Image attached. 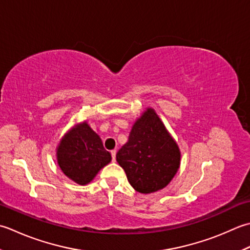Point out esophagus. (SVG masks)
I'll list each match as a JSON object with an SVG mask.
<instances>
[{
    "mask_svg": "<svg viewBox=\"0 0 250 250\" xmlns=\"http://www.w3.org/2000/svg\"><path fill=\"white\" fill-rule=\"evenodd\" d=\"M111 155H112V161L115 162V155H116V151H115V150H112V151H111Z\"/></svg>",
    "mask_w": 250,
    "mask_h": 250,
    "instance_id": "esophagus-1",
    "label": "esophagus"
}]
</instances>
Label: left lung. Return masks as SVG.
<instances>
[{"label":"left lung","mask_w":250,"mask_h":250,"mask_svg":"<svg viewBox=\"0 0 250 250\" xmlns=\"http://www.w3.org/2000/svg\"><path fill=\"white\" fill-rule=\"evenodd\" d=\"M180 150L155 113L147 108L135 122L128 141L116 153L130 186L144 194L171 181L180 166Z\"/></svg>","instance_id":"left-lung-1"}]
</instances>
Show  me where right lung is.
<instances>
[{
	"label": "right lung",
	"instance_id": "obj_1",
	"mask_svg": "<svg viewBox=\"0 0 250 250\" xmlns=\"http://www.w3.org/2000/svg\"><path fill=\"white\" fill-rule=\"evenodd\" d=\"M100 137L84 122L67 132L57 147V162L63 174L84 186L111 162Z\"/></svg>",
	"mask_w": 250,
	"mask_h": 250
}]
</instances>
